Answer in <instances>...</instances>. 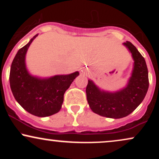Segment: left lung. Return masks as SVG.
Here are the masks:
<instances>
[{
    "instance_id": "1",
    "label": "left lung",
    "mask_w": 159,
    "mask_h": 159,
    "mask_svg": "<svg viewBox=\"0 0 159 159\" xmlns=\"http://www.w3.org/2000/svg\"><path fill=\"white\" fill-rule=\"evenodd\" d=\"M123 45L134 60L132 75L127 85L116 92L101 90L88 80L86 93L89 106L94 113L114 119L125 117L132 113L145 98L149 88L148 69L143 57L130 42Z\"/></svg>"
}]
</instances>
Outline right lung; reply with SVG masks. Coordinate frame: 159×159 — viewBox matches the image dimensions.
<instances>
[{
  "mask_svg": "<svg viewBox=\"0 0 159 159\" xmlns=\"http://www.w3.org/2000/svg\"><path fill=\"white\" fill-rule=\"evenodd\" d=\"M36 36L18 51L11 65L10 84L16 100L25 111L34 116L45 117L60 111L65 92L79 72L45 78L31 75L26 68L25 56Z\"/></svg>",
  "mask_w": 159,
  "mask_h": 159,
  "instance_id": "obj_1",
  "label": "right lung"
}]
</instances>
